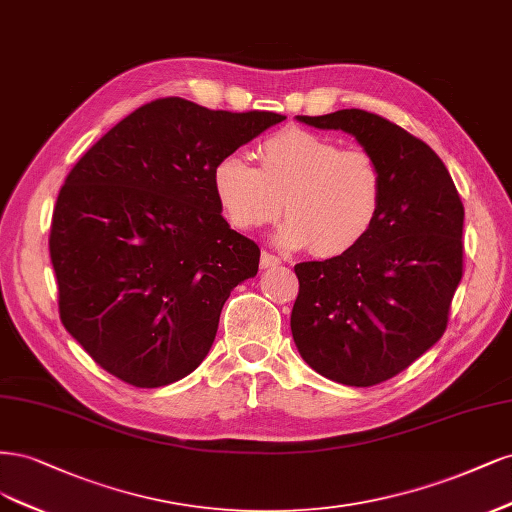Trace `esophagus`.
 <instances>
[{"label":"esophagus","instance_id":"1","mask_svg":"<svg viewBox=\"0 0 512 512\" xmlns=\"http://www.w3.org/2000/svg\"><path fill=\"white\" fill-rule=\"evenodd\" d=\"M280 257H276V255H272V253H268V251H263L261 253V259H259V266L266 270V268H276V266H280Z\"/></svg>","mask_w":512,"mask_h":512}]
</instances>
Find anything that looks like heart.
<instances>
[{
	"mask_svg": "<svg viewBox=\"0 0 512 512\" xmlns=\"http://www.w3.org/2000/svg\"><path fill=\"white\" fill-rule=\"evenodd\" d=\"M214 197L229 225L240 232L289 219L276 240L285 249L321 257L353 251L381 214L385 178L364 148H340L315 131L289 127L259 146V168L238 155H225L212 170Z\"/></svg>",
	"mask_w": 512,
	"mask_h": 512,
	"instance_id": "heart-1",
	"label": "heart"
}]
</instances>
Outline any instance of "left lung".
Returning a JSON list of instances; mask_svg holds the SVG:
<instances>
[{
    "label": "left lung",
    "mask_w": 512,
    "mask_h": 512,
    "mask_svg": "<svg viewBox=\"0 0 512 512\" xmlns=\"http://www.w3.org/2000/svg\"><path fill=\"white\" fill-rule=\"evenodd\" d=\"M342 129L374 155L385 178L381 214L353 251L295 266L291 334L306 364L351 387L406 370L442 338L464 274V204L423 140L378 114L298 117Z\"/></svg>",
    "instance_id": "left-lung-1"
}]
</instances>
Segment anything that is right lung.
<instances>
[{
  "label": "right lung",
  "mask_w": 512,
  "mask_h": 512,
  "mask_svg": "<svg viewBox=\"0 0 512 512\" xmlns=\"http://www.w3.org/2000/svg\"><path fill=\"white\" fill-rule=\"evenodd\" d=\"M163 97L97 140L65 178L51 261L63 327L97 366L142 389L202 364L259 246L223 219L212 170L283 121Z\"/></svg>",
  "instance_id": "add662e5"
}]
</instances>
